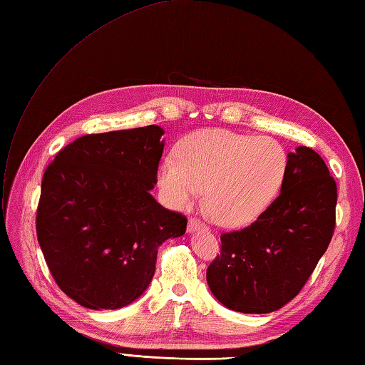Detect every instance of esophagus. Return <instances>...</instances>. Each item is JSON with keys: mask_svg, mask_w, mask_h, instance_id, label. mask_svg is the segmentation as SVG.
I'll use <instances>...</instances> for the list:
<instances>
[{"mask_svg": "<svg viewBox=\"0 0 365 365\" xmlns=\"http://www.w3.org/2000/svg\"><path fill=\"white\" fill-rule=\"evenodd\" d=\"M187 230L190 231V232H193V231H207V225L206 223H203L200 220V218H195V217H190L189 218V223H187Z\"/></svg>", "mask_w": 365, "mask_h": 365, "instance_id": "esophagus-1", "label": "esophagus"}]
</instances>
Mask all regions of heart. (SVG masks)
I'll return each instance as SVG.
<instances>
[{
	"mask_svg": "<svg viewBox=\"0 0 365 365\" xmlns=\"http://www.w3.org/2000/svg\"><path fill=\"white\" fill-rule=\"evenodd\" d=\"M287 155L272 137L228 129H201L185 137L176 158L159 167V187L167 203L192 206L206 189V206L225 226L251 223L279 192Z\"/></svg>",
	"mask_w": 365,
	"mask_h": 365,
	"instance_id": "obj_1",
	"label": "heart"
}]
</instances>
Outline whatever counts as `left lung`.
Here are the masks:
<instances>
[{"label": "left lung", "mask_w": 365, "mask_h": 365, "mask_svg": "<svg viewBox=\"0 0 365 365\" xmlns=\"http://www.w3.org/2000/svg\"><path fill=\"white\" fill-rule=\"evenodd\" d=\"M337 185L317 153H289L281 193L251 225L222 232L207 284L232 311L267 314L299 294L336 228Z\"/></svg>", "instance_id": "obj_1"}]
</instances>
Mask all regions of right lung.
<instances>
[{"mask_svg": "<svg viewBox=\"0 0 365 365\" xmlns=\"http://www.w3.org/2000/svg\"><path fill=\"white\" fill-rule=\"evenodd\" d=\"M162 135L156 125L87 134L45 170L37 240L56 284L81 306L133 303L155 274L158 247L185 232V215L150 195Z\"/></svg>", "mask_w": 365, "mask_h": 365, "instance_id": "obj_1", "label": "right lung"}]
</instances>
